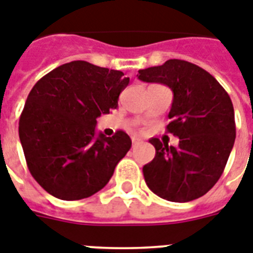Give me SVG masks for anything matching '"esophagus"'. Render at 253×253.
Segmentation results:
<instances>
[{"mask_svg": "<svg viewBox=\"0 0 253 253\" xmlns=\"http://www.w3.org/2000/svg\"><path fill=\"white\" fill-rule=\"evenodd\" d=\"M131 140H132V147H136L138 144H140V143H142V140H140L139 138H136V136H132V138H131Z\"/></svg>", "mask_w": 253, "mask_h": 253, "instance_id": "34e87169", "label": "esophagus"}]
</instances>
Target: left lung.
Returning a JSON list of instances; mask_svg holds the SVG:
<instances>
[{
	"label": "left lung",
	"instance_id": "left-lung-1",
	"mask_svg": "<svg viewBox=\"0 0 253 253\" xmlns=\"http://www.w3.org/2000/svg\"><path fill=\"white\" fill-rule=\"evenodd\" d=\"M139 80L159 83L173 91L167 130L178 147L150 139L156 155L143 167L148 188L167 201L197 200L216 184L235 142L231 98L209 72L189 61L170 59L140 69Z\"/></svg>",
	"mask_w": 253,
	"mask_h": 253
}]
</instances>
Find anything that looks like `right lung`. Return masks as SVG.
<instances>
[{"instance_id":"1","label":"right lung","mask_w":253,"mask_h":253,"mask_svg":"<svg viewBox=\"0 0 253 253\" xmlns=\"http://www.w3.org/2000/svg\"><path fill=\"white\" fill-rule=\"evenodd\" d=\"M128 83L121 71L76 60L34 85L19 118V139L30 173L51 196L83 200L109 182L131 139L125 131L97 135V118L117 109Z\"/></svg>"}]
</instances>
